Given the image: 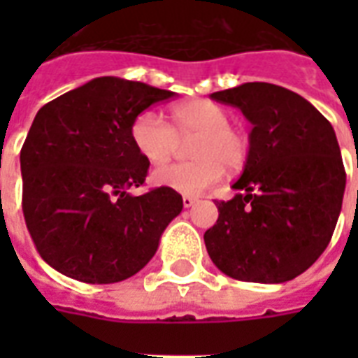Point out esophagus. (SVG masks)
Returning <instances> with one entry per match:
<instances>
[{
	"mask_svg": "<svg viewBox=\"0 0 358 358\" xmlns=\"http://www.w3.org/2000/svg\"><path fill=\"white\" fill-rule=\"evenodd\" d=\"M182 202H184V208H191L196 202V199L191 195H184L182 196Z\"/></svg>",
	"mask_w": 358,
	"mask_h": 358,
	"instance_id": "34e87169",
	"label": "esophagus"
}]
</instances>
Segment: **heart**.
<instances>
[{"label": "heart", "instance_id": "heart-1", "mask_svg": "<svg viewBox=\"0 0 358 358\" xmlns=\"http://www.w3.org/2000/svg\"><path fill=\"white\" fill-rule=\"evenodd\" d=\"M173 128L156 111L141 113L131 124L135 148L152 165L165 163L178 148L180 139L196 137L191 145L193 162L157 167L152 180L184 195H201L221 176L223 169H239L247 159L249 143L232 129L230 113L212 100H191L174 106Z\"/></svg>", "mask_w": 358, "mask_h": 358}]
</instances>
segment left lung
<instances>
[{"label": "left lung", "instance_id": "obj_1", "mask_svg": "<svg viewBox=\"0 0 358 358\" xmlns=\"http://www.w3.org/2000/svg\"><path fill=\"white\" fill-rule=\"evenodd\" d=\"M252 124L230 201L204 243L215 266L245 282L280 284L327 249L342 210L345 171L333 126L308 100L273 83L210 94Z\"/></svg>", "mask_w": 358, "mask_h": 358}]
</instances>
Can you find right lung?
Returning <instances> with one entry per match:
<instances>
[{"instance_id": "1", "label": "right lung", "mask_w": 358, "mask_h": 358, "mask_svg": "<svg viewBox=\"0 0 358 358\" xmlns=\"http://www.w3.org/2000/svg\"><path fill=\"white\" fill-rule=\"evenodd\" d=\"M173 96L103 76L38 109L20 152L22 210L38 255L53 269L81 282L111 284L156 255L184 202L169 187L128 193L145 182L150 165L135 148L131 124Z\"/></svg>"}]
</instances>
